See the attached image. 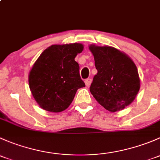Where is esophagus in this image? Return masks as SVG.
I'll return each instance as SVG.
<instances>
[{
	"label": "esophagus",
	"mask_w": 160,
	"mask_h": 160,
	"mask_svg": "<svg viewBox=\"0 0 160 160\" xmlns=\"http://www.w3.org/2000/svg\"><path fill=\"white\" fill-rule=\"evenodd\" d=\"M84 82H85V84H86V86H87V87H89L90 85V83H91L92 80H91V79H90V78L86 79Z\"/></svg>",
	"instance_id": "esophagus-1"
}]
</instances>
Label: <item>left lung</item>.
Here are the masks:
<instances>
[{"instance_id": "8db88e82", "label": "left lung", "mask_w": 160, "mask_h": 160, "mask_svg": "<svg viewBox=\"0 0 160 160\" xmlns=\"http://www.w3.org/2000/svg\"><path fill=\"white\" fill-rule=\"evenodd\" d=\"M98 73L90 91L101 106L111 112L125 108L140 88L138 70L125 53L110 46H90Z\"/></svg>"}]
</instances>
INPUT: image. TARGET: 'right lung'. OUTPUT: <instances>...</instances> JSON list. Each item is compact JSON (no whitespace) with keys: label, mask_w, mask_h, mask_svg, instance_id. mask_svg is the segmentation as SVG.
Listing matches in <instances>:
<instances>
[{"label":"right lung","mask_w":160,"mask_h":160,"mask_svg":"<svg viewBox=\"0 0 160 160\" xmlns=\"http://www.w3.org/2000/svg\"><path fill=\"white\" fill-rule=\"evenodd\" d=\"M80 43L53 45L42 52L30 71L28 83L40 107L60 112L70 106L77 90L85 87L80 67L74 60L83 51Z\"/></svg>","instance_id":"obj_1"}]
</instances>
